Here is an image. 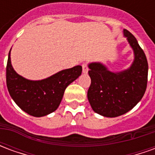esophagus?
<instances>
[{
	"mask_svg": "<svg viewBox=\"0 0 155 155\" xmlns=\"http://www.w3.org/2000/svg\"><path fill=\"white\" fill-rule=\"evenodd\" d=\"M82 68H83V73L86 74L88 72V71H89L87 64H86V63H83V64H82Z\"/></svg>",
	"mask_w": 155,
	"mask_h": 155,
	"instance_id": "34e87169",
	"label": "esophagus"
}]
</instances>
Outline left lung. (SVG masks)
I'll list each match as a JSON object with an SVG mask.
<instances>
[{
    "label": "left lung",
    "instance_id": "1",
    "mask_svg": "<svg viewBox=\"0 0 155 155\" xmlns=\"http://www.w3.org/2000/svg\"><path fill=\"white\" fill-rule=\"evenodd\" d=\"M124 35L132 47L134 60L128 70L111 72L101 63L89 64L91 79L87 97L93 110L104 117L125 114L136 105L144 94L148 81V61L136 38L129 31Z\"/></svg>",
    "mask_w": 155,
    "mask_h": 155
}]
</instances>
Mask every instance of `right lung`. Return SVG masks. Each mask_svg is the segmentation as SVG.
Segmentation results:
<instances>
[{
    "label": "right lung",
    "instance_id": "1",
    "mask_svg": "<svg viewBox=\"0 0 155 155\" xmlns=\"http://www.w3.org/2000/svg\"><path fill=\"white\" fill-rule=\"evenodd\" d=\"M10 54L11 51L6 64V85L9 93L15 104L32 116H45L54 112L61 104L66 87L82 72L81 65H76L41 81H30L14 71Z\"/></svg>",
    "mask_w": 155,
    "mask_h": 155
}]
</instances>
